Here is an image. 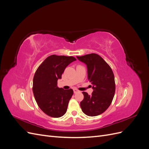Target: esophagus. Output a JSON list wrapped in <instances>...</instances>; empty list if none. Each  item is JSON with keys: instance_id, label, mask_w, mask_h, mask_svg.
<instances>
[{"instance_id": "obj_1", "label": "esophagus", "mask_w": 149, "mask_h": 149, "mask_svg": "<svg viewBox=\"0 0 149 149\" xmlns=\"http://www.w3.org/2000/svg\"><path fill=\"white\" fill-rule=\"evenodd\" d=\"M73 91H74V93H77L79 92V90H78L77 89H73Z\"/></svg>"}]
</instances>
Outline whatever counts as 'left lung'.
Returning <instances> with one entry per match:
<instances>
[{
  "label": "left lung",
  "mask_w": 149,
  "mask_h": 149,
  "mask_svg": "<svg viewBox=\"0 0 149 149\" xmlns=\"http://www.w3.org/2000/svg\"><path fill=\"white\" fill-rule=\"evenodd\" d=\"M76 57L86 65L88 79L93 89L91 95L83 92L81 108L88 116H98L109 107L113 100L116 90L114 73L109 65L96 53Z\"/></svg>",
  "instance_id": "8db88e82"
}]
</instances>
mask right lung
<instances>
[{"label": "right lung", "mask_w": 149, "mask_h": 149, "mask_svg": "<svg viewBox=\"0 0 149 149\" xmlns=\"http://www.w3.org/2000/svg\"><path fill=\"white\" fill-rule=\"evenodd\" d=\"M76 60L73 56L53 55L47 58L35 72L33 79L35 101L41 110L52 118H60L67 111L73 91L59 88L57 81L61 78L66 68Z\"/></svg>", "instance_id": "obj_1"}]
</instances>
